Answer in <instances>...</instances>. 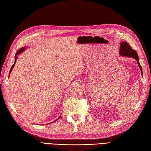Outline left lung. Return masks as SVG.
Masks as SVG:
<instances>
[{
    "mask_svg": "<svg viewBox=\"0 0 151 151\" xmlns=\"http://www.w3.org/2000/svg\"><path fill=\"white\" fill-rule=\"evenodd\" d=\"M119 54L121 56L133 58L136 60V61L137 62V64H138L139 67L140 68L141 73H142V75L143 74L142 67L141 66L140 63H139V60L138 55H137V54L136 52V50L132 49V47L130 46V45L129 43L125 42V41H123V42L121 43Z\"/></svg>",
    "mask_w": 151,
    "mask_h": 151,
    "instance_id": "8db88e82",
    "label": "left lung"
}]
</instances>
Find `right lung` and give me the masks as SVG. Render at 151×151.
Instances as JSON below:
<instances>
[{
    "instance_id": "right-lung-1",
    "label": "right lung",
    "mask_w": 151,
    "mask_h": 151,
    "mask_svg": "<svg viewBox=\"0 0 151 151\" xmlns=\"http://www.w3.org/2000/svg\"><path fill=\"white\" fill-rule=\"evenodd\" d=\"M24 49H25V47H22V48H21V49H19L17 52H16V54H15V62H14V65H13L12 66L10 70H9V75H10V73H11V72H12V70L13 68H14V65H15V62H16V60H17V55H18V54H21L22 52H23V51L24 50ZM60 117H59V118H60ZM59 118H58V119H59Z\"/></svg>"
}]
</instances>
